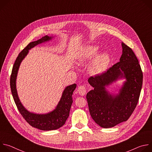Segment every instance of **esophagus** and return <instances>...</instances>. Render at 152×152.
Masks as SVG:
<instances>
[{"label":"esophagus","mask_w":152,"mask_h":152,"mask_svg":"<svg viewBox=\"0 0 152 152\" xmlns=\"http://www.w3.org/2000/svg\"><path fill=\"white\" fill-rule=\"evenodd\" d=\"M77 92L80 96H84L86 94V90L85 86L82 85V86H79L77 88Z\"/></svg>","instance_id":"obj_1"}]
</instances>
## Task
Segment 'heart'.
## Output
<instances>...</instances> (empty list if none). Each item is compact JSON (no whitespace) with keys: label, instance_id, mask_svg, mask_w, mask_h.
<instances>
[{"label":"heart","instance_id":"b5f03b06","mask_svg":"<svg viewBox=\"0 0 152 152\" xmlns=\"http://www.w3.org/2000/svg\"><path fill=\"white\" fill-rule=\"evenodd\" d=\"M96 46H87L81 54L79 61L85 63L91 59L98 52ZM110 62V56L106 53H102L95 57L88 66L89 73L92 75H98L103 73L107 69Z\"/></svg>","mask_w":152,"mask_h":152}]
</instances>
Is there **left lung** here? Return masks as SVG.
Listing matches in <instances>:
<instances>
[{
  "mask_svg": "<svg viewBox=\"0 0 152 152\" xmlns=\"http://www.w3.org/2000/svg\"><path fill=\"white\" fill-rule=\"evenodd\" d=\"M122 55L116 63L101 75L90 77L88 81L94 88L86 94L90 115L103 128L113 127L127 121L138 102L142 85V72L134 52L121 42ZM125 82L119 93L111 95L105 86L118 78Z\"/></svg>",
  "mask_w": 152,
  "mask_h": 152,
  "instance_id": "left-lung-1",
  "label": "left lung"
}]
</instances>
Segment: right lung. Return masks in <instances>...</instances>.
Returning <instances> with one entry per match:
<instances>
[{"instance_id":"1","label":"right lung","mask_w":152,"mask_h":152,"mask_svg":"<svg viewBox=\"0 0 152 152\" xmlns=\"http://www.w3.org/2000/svg\"><path fill=\"white\" fill-rule=\"evenodd\" d=\"M51 39V37L46 35L37 41L30 42L18 54L13 66L10 77L11 93L18 110L31 126L42 131H51V130L58 129L66 123L69 116L70 110L73 103L72 94L76 87V84L74 83L69 85L65 88L61 100L55 110L46 114H37L27 111L20 102L16 90V78L20 63L27 55L29 50L40 43L48 41Z\"/></svg>"}]
</instances>
